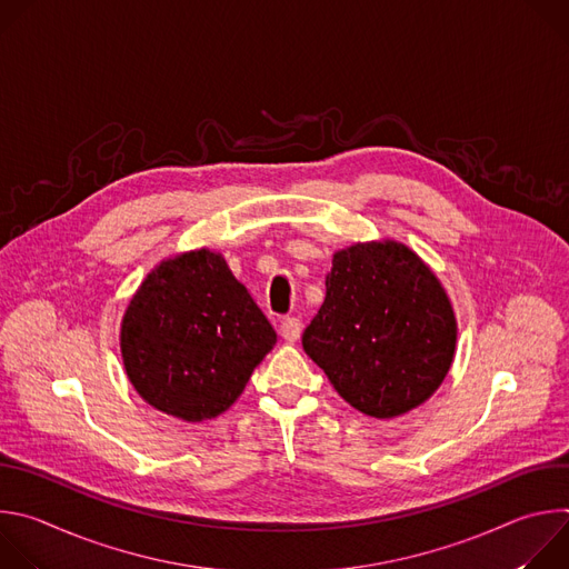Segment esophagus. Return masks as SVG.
I'll return each mask as SVG.
<instances>
[{"instance_id":"obj_1","label":"esophagus","mask_w":569,"mask_h":569,"mask_svg":"<svg viewBox=\"0 0 569 569\" xmlns=\"http://www.w3.org/2000/svg\"><path fill=\"white\" fill-rule=\"evenodd\" d=\"M279 333L286 342H297L301 336V321L297 317H286L279 327Z\"/></svg>"}]
</instances>
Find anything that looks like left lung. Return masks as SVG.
Listing matches in <instances>:
<instances>
[{
	"label": "left lung",
	"mask_w": 569,
	"mask_h": 569,
	"mask_svg": "<svg viewBox=\"0 0 569 569\" xmlns=\"http://www.w3.org/2000/svg\"><path fill=\"white\" fill-rule=\"evenodd\" d=\"M457 321L432 270L393 240L333 257L327 297L301 336L336 391L367 417L393 419L446 378Z\"/></svg>",
	"instance_id": "1"
}]
</instances>
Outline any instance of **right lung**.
Returning <instances> with one entry per match:
<instances>
[{"instance_id":"1","label":"right lung","mask_w":569,"mask_h":569,"mask_svg":"<svg viewBox=\"0 0 569 569\" xmlns=\"http://www.w3.org/2000/svg\"><path fill=\"white\" fill-rule=\"evenodd\" d=\"M274 342L268 317L209 250L152 270L121 323L123 365L139 396L193 423L222 415Z\"/></svg>"}]
</instances>
